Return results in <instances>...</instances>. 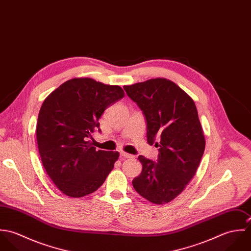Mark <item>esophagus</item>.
<instances>
[{"instance_id": "1", "label": "esophagus", "mask_w": 251, "mask_h": 251, "mask_svg": "<svg viewBox=\"0 0 251 251\" xmlns=\"http://www.w3.org/2000/svg\"><path fill=\"white\" fill-rule=\"evenodd\" d=\"M121 156H122L123 158H131V157H133L132 154H129V153H127V152H126V151H122V152H121Z\"/></svg>"}]
</instances>
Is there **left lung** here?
Here are the masks:
<instances>
[{
	"mask_svg": "<svg viewBox=\"0 0 251 251\" xmlns=\"http://www.w3.org/2000/svg\"><path fill=\"white\" fill-rule=\"evenodd\" d=\"M124 89L143 111L148 143L159 147L157 162L138 156L143 169L132 180L133 187L153 204L168 203L194 177L205 151L197 108L184 91L165 78L150 79Z\"/></svg>",
	"mask_w": 251,
	"mask_h": 251,
	"instance_id": "obj_1",
	"label": "left lung"
}]
</instances>
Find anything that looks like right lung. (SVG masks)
Segmentation results:
<instances>
[{
  "label": "right lung",
  "instance_id": "1",
  "mask_svg": "<svg viewBox=\"0 0 251 251\" xmlns=\"http://www.w3.org/2000/svg\"><path fill=\"white\" fill-rule=\"evenodd\" d=\"M124 97L120 86L73 78L43 101L36 125L38 151L47 175L67 196L95 192L114 168L120 153L97 151L88 139L105 109Z\"/></svg>",
  "mask_w": 251,
  "mask_h": 251
}]
</instances>
